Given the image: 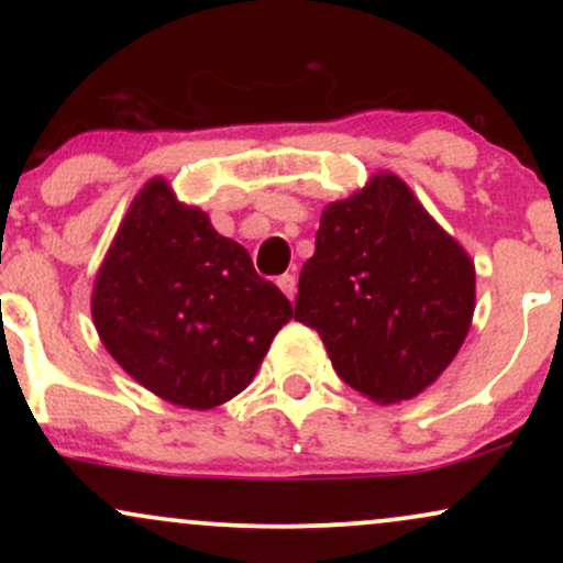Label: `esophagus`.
<instances>
[{
    "label": "esophagus",
    "instance_id": "esophagus-1",
    "mask_svg": "<svg viewBox=\"0 0 563 563\" xmlns=\"http://www.w3.org/2000/svg\"><path fill=\"white\" fill-rule=\"evenodd\" d=\"M277 286H280L283 294H286L288 299L294 301V296H296V275H290V273L280 275V277H277Z\"/></svg>",
    "mask_w": 563,
    "mask_h": 563
}]
</instances>
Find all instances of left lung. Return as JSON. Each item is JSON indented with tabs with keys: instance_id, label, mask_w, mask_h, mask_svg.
Instances as JSON below:
<instances>
[{
	"instance_id": "obj_1",
	"label": "left lung",
	"mask_w": 563,
	"mask_h": 563,
	"mask_svg": "<svg viewBox=\"0 0 563 563\" xmlns=\"http://www.w3.org/2000/svg\"><path fill=\"white\" fill-rule=\"evenodd\" d=\"M474 262L394 174L335 200L303 262L294 318L320 333L344 384L376 402L442 376L474 318Z\"/></svg>"
}]
</instances>
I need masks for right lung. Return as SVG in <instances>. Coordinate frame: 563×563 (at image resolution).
<instances>
[{
	"label": "right lung",
	"instance_id": "obj_1",
	"mask_svg": "<svg viewBox=\"0 0 563 563\" xmlns=\"http://www.w3.org/2000/svg\"><path fill=\"white\" fill-rule=\"evenodd\" d=\"M102 344L137 384L190 410L241 394L294 318L241 243L153 179L129 206L95 280Z\"/></svg>",
	"mask_w": 563,
	"mask_h": 563
}]
</instances>
